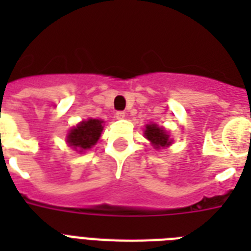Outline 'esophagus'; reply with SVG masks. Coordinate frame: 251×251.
Segmentation results:
<instances>
[{
  "instance_id": "34e87169",
  "label": "esophagus",
  "mask_w": 251,
  "mask_h": 251,
  "mask_svg": "<svg viewBox=\"0 0 251 251\" xmlns=\"http://www.w3.org/2000/svg\"><path fill=\"white\" fill-rule=\"evenodd\" d=\"M125 112H117V113H116V118H117V120H122V118H125Z\"/></svg>"
}]
</instances>
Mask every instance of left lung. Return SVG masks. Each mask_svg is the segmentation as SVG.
Instances as JSON below:
<instances>
[{
  "instance_id": "8db88e82",
  "label": "left lung",
  "mask_w": 251,
  "mask_h": 251,
  "mask_svg": "<svg viewBox=\"0 0 251 251\" xmlns=\"http://www.w3.org/2000/svg\"><path fill=\"white\" fill-rule=\"evenodd\" d=\"M145 137L151 142V145L156 150L165 149V147L172 145V139L169 138V134H168L167 130L164 127H160L156 124L146 125Z\"/></svg>"
}]
</instances>
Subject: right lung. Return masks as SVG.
Segmentation results:
<instances>
[{"instance_id":"1","label":"right lung","mask_w":251,"mask_h":251,"mask_svg":"<svg viewBox=\"0 0 251 251\" xmlns=\"http://www.w3.org/2000/svg\"><path fill=\"white\" fill-rule=\"evenodd\" d=\"M101 120H95V118H88L84 121L79 122L75 127H73L68 134L66 142L70 147L83 152L84 150L91 149L92 146L96 145L102 131Z\"/></svg>"}]
</instances>
